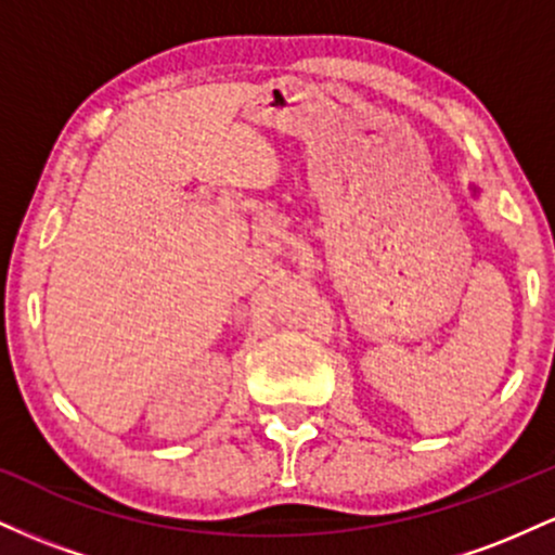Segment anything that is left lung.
Returning <instances> with one entry per match:
<instances>
[{
	"label": "left lung",
	"instance_id": "8db88e82",
	"mask_svg": "<svg viewBox=\"0 0 555 555\" xmlns=\"http://www.w3.org/2000/svg\"><path fill=\"white\" fill-rule=\"evenodd\" d=\"M469 190H473V195H480V190H477V188H475V184H473V188H469Z\"/></svg>",
	"mask_w": 555,
	"mask_h": 555
}]
</instances>
